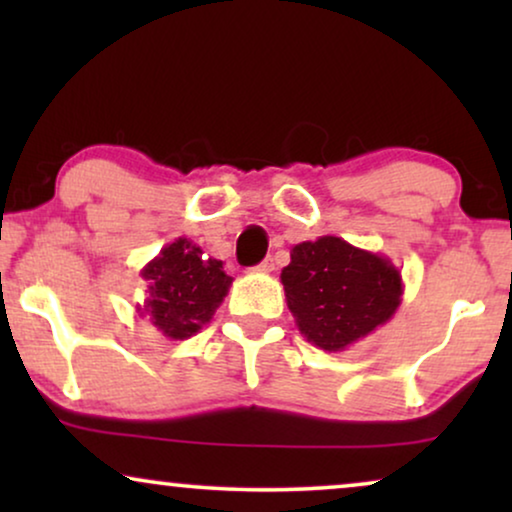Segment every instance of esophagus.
I'll use <instances>...</instances> for the list:
<instances>
[{
    "instance_id": "obj_1",
    "label": "esophagus",
    "mask_w": 512,
    "mask_h": 512,
    "mask_svg": "<svg viewBox=\"0 0 512 512\" xmlns=\"http://www.w3.org/2000/svg\"><path fill=\"white\" fill-rule=\"evenodd\" d=\"M258 272H272L275 270V258H265V261L256 268Z\"/></svg>"
}]
</instances>
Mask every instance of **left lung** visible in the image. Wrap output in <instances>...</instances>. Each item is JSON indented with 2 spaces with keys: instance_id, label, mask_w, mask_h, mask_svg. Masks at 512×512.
I'll list each match as a JSON object with an SVG mask.
<instances>
[{
  "instance_id": "1",
  "label": "left lung",
  "mask_w": 512,
  "mask_h": 512,
  "mask_svg": "<svg viewBox=\"0 0 512 512\" xmlns=\"http://www.w3.org/2000/svg\"><path fill=\"white\" fill-rule=\"evenodd\" d=\"M282 284L298 331L324 352H345L377 331L403 300V277L391 258L335 235L296 244Z\"/></svg>"
}]
</instances>
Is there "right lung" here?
<instances>
[{"mask_svg": "<svg viewBox=\"0 0 512 512\" xmlns=\"http://www.w3.org/2000/svg\"><path fill=\"white\" fill-rule=\"evenodd\" d=\"M139 275L146 282V300L137 305L139 317H149L170 340L191 338L209 324L233 284L223 261L202 254L188 237L165 244Z\"/></svg>", "mask_w": 512, "mask_h": 512, "instance_id": "add662e5", "label": "right lung"}]
</instances>
